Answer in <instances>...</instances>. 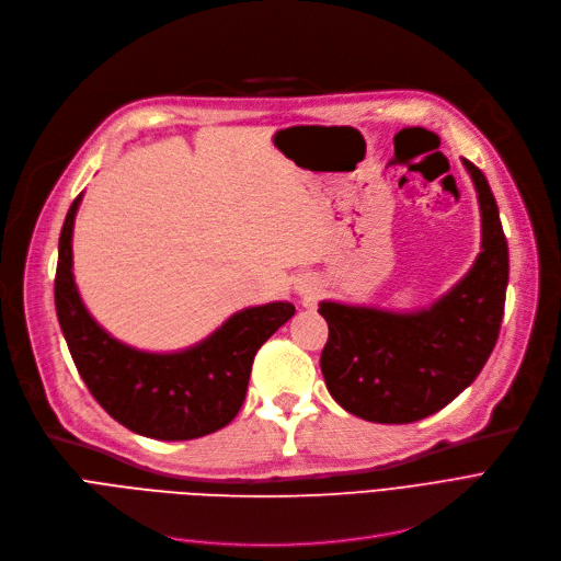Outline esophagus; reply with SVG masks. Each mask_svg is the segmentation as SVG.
I'll list each match as a JSON object with an SVG mask.
<instances>
[{
    "instance_id": "1",
    "label": "esophagus",
    "mask_w": 561,
    "mask_h": 561,
    "mask_svg": "<svg viewBox=\"0 0 561 561\" xmlns=\"http://www.w3.org/2000/svg\"><path fill=\"white\" fill-rule=\"evenodd\" d=\"M314 289V287H312ZM312 289H306V295H312Z\"/></svg>"
}]
</instances>
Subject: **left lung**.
Listing matches in <instances>:
<instances>
[{"label": "left lung", "mask_w": 561, "mask_h": 561, "mask_svg": "<svg viewBox=\"0 0 561 561\" xmlns=\"http://www.w3.org/2000/svg\"><path fill=\"white\" fill-rule=\"evenodd\" d=\"M482 217V247L466 276L432 306L388 310L322 301V375L335 402L367 422L409 424L447 407L482 371L504 314L510 249L491 186L461 157Z\"/></svg>", "instance_id": "1"}]
</instances>
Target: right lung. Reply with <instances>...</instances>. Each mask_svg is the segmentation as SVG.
<instances>
[{"instance_id":"add662e5","label":"right lung","mask_w":561,"mask_h":561,"mask_svg":"<svg viewBox=\"0 0 561 561\" xmlns=\"http://www.w3.org/2000/svg\"><path fill=\"white\" fill-rule=\"evenodd\" d=\"M84 192L70 205L55 280L57 317L79 377L116 422L154 440H192L226 426L244 404L260 346L295 314L289 301L232 312L201 342L146 352L116 340L84 306L72 274V230Z\"/></svg>"}]
</instances>
